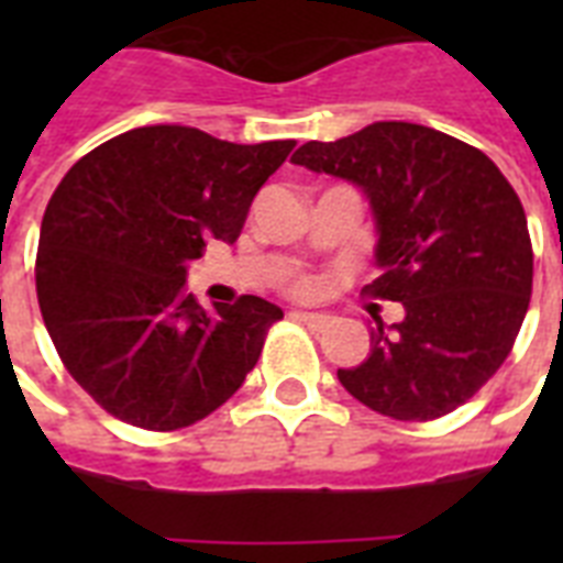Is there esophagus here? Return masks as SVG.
Instances as JSON below:
<instances>
[{"instance_id": "esophagus-1", "label": "esophagus", "mask_w": 563, "mask_h": 563, "mask_svg": "<svg viewBox=\"0 0 563 563\" xmlns=\"http://www.w3.org/2000/svg\"><path fill=\"white\" fill-rule=\"evenodd\" d=\"M291 318L300 321V324L312 327V330H324V327L330 324V316H324V312H307V309H295Z\"/></svg>"}]
</instances>
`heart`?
Masks as SVG:
<instances>
[{
    "label": "heart",
    "mask_w": 563,
    "mask_h": 563,
    "mask_svg": "<svg viewBox=\"0 0 563 563\" xmlns=\"http://www.w3.org/2000/svg\"><path fill=\"white\" fill-rule=\"evenodd\" d=\"M295 289H298V291H307V289H309V283H307V280L298 283V286H295Z\"/></svg>",
    "instance_id": "obj_1"
}]
</instances>
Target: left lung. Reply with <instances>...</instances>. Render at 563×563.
<instances>
[{
  "label": "left lung",
  "instance_id": "1",
  "mask_svg": "<svg viewBox=\"0 0 563 563\" xmlns=\"http://www.w3.org/2000/svg\"><path fill=\"white\" fill-rule=\"evenodd\" d=\"M295 166L333 175L368 198L374 298L371 353L339 383L394 420H435L467 402L506 362L529 298L532 242L523 203L488 154L435 128L374 122L335 143H303Z\"/></svg>",
  "mask_w": 563,
  "mask_h": 563
}]
</instances>
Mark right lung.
<instances>
[{
    "label": "right lung",
    "instance_id": "right-lung-1",
    "mask_svg": "<svg viewBox=\"0 0 563 563\" xmlns=\"http://www.w3.org/2000/svg\"><path fill=\"white\" fill-rule=\"evenodd\" d=\"M291 148L145 125L92 148L57 184L40 228V312L66 371L113 418L189 427L254 371L283 309L242 295L210 312L184 283L207 239L236 242Z\"/></svg>",
    "mask_w": 563,
    "mask_h": 563
}]
</instances>
